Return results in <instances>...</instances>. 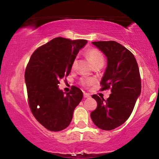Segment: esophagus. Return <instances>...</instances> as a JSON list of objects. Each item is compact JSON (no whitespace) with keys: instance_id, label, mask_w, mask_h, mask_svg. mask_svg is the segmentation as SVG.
I'll list each match as a JSON object with an SVG mask.
<instances>
[{"instance_id":"1","label":"esophagus","mask_w":159,"mask_h":159,"mask_svg":"<svg viewBox=\"0 0 159 159\" xmlns=\"http://www.w3.org/2000/svg\"><path fill=\"white\" fill-rule=\"evenodd\" d=\"M90 95L88 94V93H84V98H90Z\"/></svg>"}]
</instances>
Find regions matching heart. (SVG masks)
<instances>
[{
  "mask_svg": "<svg viewBox=\"0 0 159 159\" xmlns=\"http://www.w3.org/2000/svg\"><path fill=\"white\" fill-rule=\"evenodd\" d=\"M85 55L87 57L89 58L91 64L94 66L95 65L100 63L104 62V58L101 51H98V49L95 48H90L88 49V51L85 52ZM76 64H77V60H74L72 64H71V69H74L75 68ZM93 82V80H84L82 81V84L83 85H88V84H91Z\"/></svg>",
  "mask_w": 159,
  "mask_h": 159,
  "instance_id": "obj_1",
  "label": "heart"
}]
</instances>
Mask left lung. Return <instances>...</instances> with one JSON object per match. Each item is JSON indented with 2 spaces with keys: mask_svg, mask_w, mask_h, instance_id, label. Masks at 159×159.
<instances>
[{
  "mask_svg": "<svg viewBox=\"0 0 159 159\" xmlns=\"http://www.w3.org/2000/svg\"><path fill=\"white\" fill-rule=\"evenodd\" d=\"M92 43L107 58V67L101 82V90L111 88V93L107 100L92 95L98 106L90 117L100 129L111 130L125 123L133 111L141 93L140 71L133 54L119 43Z\"/></svg>",
  "mask_w": 159,
  "mask_h": 159,
  "instance_id": "8db88e82",
  "label": "left lung"
}]
</instances>
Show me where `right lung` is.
<instances>
[{
    "label": "right lung",
    "mask_w": 159,
    "mask_h": 159,
    "mask_svg": "<svg viewBox=\"0 0 159 159\" xmlns=\"http://www.w3.org/2000/svg\"><path fill=\"white\" fill-rule=\"evenodd\" d=\"M88 41L56 38L36 49L25 70L29 106L35 119L50 131L64 129L83 93L73 86L70 92L59 90V80L69 75L71 64Z\"/></svg>",
    "instance_id": "add662e5"
}]
</instances>
